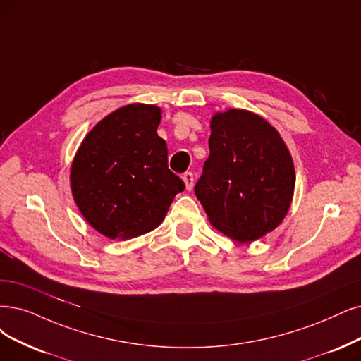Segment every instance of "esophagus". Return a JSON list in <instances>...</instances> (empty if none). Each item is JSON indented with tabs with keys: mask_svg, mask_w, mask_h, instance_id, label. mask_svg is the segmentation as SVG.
<instances>
[{
	"mask_svg": "<svg viewBox=\"0 0 361 361\" xmlns=\"http://www.w3.org/2000/svg\"><path fill=\"white\" fill-rule=\"evenodd\" d=\"M183 180H184V184H185V189L188 190H192L193 189V184H195V176L192 172H185L183 176Z\"/></svg>",
	"mask_w": 361,
	"mask_h": 361,
	"instance_id": "1",
	"label": "esophagus"
}]
</instances>
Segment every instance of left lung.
<instances>
[{
	"mask_svg": "<svg viewBox=\"0 0 361 361\" xmlns=\"http://www.w3.org/2000/svg\"><path fill=\"white\" fill-rule=\"evenodd\" d=\"M209 156L195 184L209 221L238 243L274 231L286 217L295 190V166L279 133L245 110L211 120Z\"/></svg>",
	"mask_w": 361,
	"mask_h": 361,
	"instance_id": "8db88e82",
	"label": "left lung"
}]
</instances>
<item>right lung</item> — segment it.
I'll return each instance as SVG.
<instances>
[{
    "label": "right lung",
    "mask_w": 361,
    "mask_h": 361,
    "mask_svg": "<svg viewBox=\"0 0 361 361\" xmlns=\"http://www.w3.org/2000/svg\"><path fill=\"white\" fill-rule=\"evenodd\" d=\"M160 109L130 104L93 128L71 168V189L92 228L129 239L162 223L184 181L168 168V147L157 135Z\"/></svg>",
    "instance_id": "1"
}]
</instances>
